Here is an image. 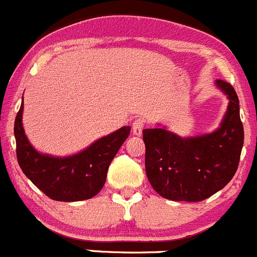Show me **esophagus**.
<instances>
[{
	"label": "esophagus",
	"mask_w": 257,
	"mask_h": 257,
	"mask_svg": "<svg viewBox=\"0 0 257 257\" xmlns=\"http://www.w3.org/2000/svg\"><path fill=\"white\" fill-rule=\"evenodd\" d=\"M144 127L145 120H142V118H136V120L134 121V123H132V132H134V135H136V136H140V135L142 134Z\"/></svg>",
	"instance_id": "obj_1"
}]
</instances>
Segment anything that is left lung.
<instances>
[{
	"label": "left lung",
	"instance_id": "obj_1",
	"mask_svg": "<svg viewBox=\"0 0 257 257\" xmlns=\"http://www.w3.org/2000/svg\"><path fill=\"white\" fill-rule=\"evenodd\" d=\"M216 83L230 103L215 132L181 139L165 128L142 131L147 179L165 199L202 201L223 189L237 171L243 145L238 97L227 81L218 78Z\"/></svg>",
	"mask_w": 257,
	"mask_h": 257
}]
</instances>
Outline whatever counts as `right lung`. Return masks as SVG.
Instances as JSON below:
<instances>
[{
	"label": "right lung",
	"mask_w": 257,
	"mask_h": 257,
	"mask_svg": "<svg viewBox=\"0 0 257 257\" xmlns=\"http://www.w3.org/2000/svg\"><path fill=\"white\" fill-rule=\"evenodd\" d=\"M24 101L15 118L17 161L24 174L56 201L87 200L101 191L115 155L130 135V126L102 137L85 151L73 156L51 157L31 146L22 127Z\"/></svg>",
	"instance_id": "1"
}]
</instances>
